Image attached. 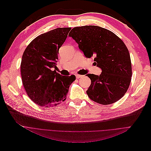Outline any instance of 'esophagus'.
<instances>
[{
	"label": "esophagus",
	"instance_id": "34e87169",
	"mask_svg": "<svg viewBox=\"0 0 151 151\" xmlns=\"http://www.w3.org/2000/svg\"><path fill=\"white\" fill-rule=\"evenodd\" d=\"M76 76L77 79H79V78H81V77H82V76H83L79 75V74H76Z\"/></svg>",
	"mask_w": 151,
	"mask_h": 151
}]
</instances>
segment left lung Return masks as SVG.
I'll list each match as a JSON object with an SVG mask.
<instances>
[{"mask_svg":"<svg viewBox=\"0 0 151 151\" xmlns=\"http://www.w3.org/2000/svg\"><path fill=\"white\" fill-rule=\"evenodd\" d=\"M86 58L95 57L94 64L102 72L88 74L91 84L86 93L98 103L107 105L126 93L132 77L130 53L125 43L113 32L97 26L75 27L68 34Z\"/></svg>","mask_w":151,"mask_h":151,"instance_id":"1","label":"left lung"}]
</instances>
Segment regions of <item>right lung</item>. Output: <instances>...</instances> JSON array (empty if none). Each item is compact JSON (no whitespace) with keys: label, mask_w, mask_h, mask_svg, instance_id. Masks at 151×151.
Returning a JSON list of instances; mask_svg holds the SVG:
<instances>
[{"label":"right lung","mask_w":151,"mask_h":151,"mask_svg":"<svg viewBox=\"0 0 151 151\" xmlns=\"http://www.w3.org/2000/svg\"><path fill=\"white\" fill-rule=\"evenodd\" d=\"M70 28H58L39 35L26 47L22 57V84L30 99L39 106H56L66 99L76 76H62L56 69L58 50Z\"/></svg>","instance_id":"add662e5"}]
</instances>
